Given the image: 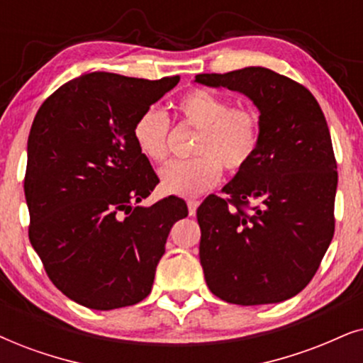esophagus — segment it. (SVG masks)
Returning <instances> with one entry per match:
<instances>
[{"mask_svg":"<svg viewBox=\"0 0 363 363\" xmlns=\"http://www.w3.org/2000/svg\"><path fill=\"white\" fill-rule=\"evenodd\" d=\"M197 206H199V201H197V199H189V201H187V208H189V214L191 216L196 214Z\"/></svg>","mask_w":363,"mask_h":363,"instance_id":"34e87169","label":"esophagus"}]
</instances>
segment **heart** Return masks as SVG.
<instances>
[{"label":"heart","instance_id":"heart-1","mask_svg":"<svg viewBox=\"0 0 363 363\" xmlns=\"http://www.w3.org/2000/svg\"><path fill=\"white\" fill-rule=\"evenodd\" d=\"M184 125L196 128L194 159L176 160L160 171V187L169 194L199 196L219 182L223 167L240 172L258 154L263 137L261 113L251 105H231L224 95L206 89L186 91L177 102ZM132 137L139 152L150 162L169 157L171 123L162 110L144 108L137 116Z\"/></svg>","mask_w":363,"mask_h":363}]
</instances>
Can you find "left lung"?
Wrapping results in <instances>:
<instances>
[{
  "mask_svg": "<svg viewBox=\"0 0 363 363\" xmlns=\"http://www.w3.org/2000/svg\"><path fill=\"white\" fill-rule=\"evenodd\" d=\"M196 82L253 100L263 121L258 154L197 208L209 290L235 305L279 303L311 281L335 233L337 160L308 89L263 67L201 73Z\"/></svg>",
  "mask_w": 363,
  "mask_h": 363,
  "instance_id": "obj_1",
  "label": "left lung"
}]
</instances>
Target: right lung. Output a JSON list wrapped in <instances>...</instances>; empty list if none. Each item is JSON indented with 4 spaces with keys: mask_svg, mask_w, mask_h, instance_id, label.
Wrapping results in <instances>:
<instances>
[{
    "mask_svg": "<svg viewBox=\"0 0 363 363\" xmlns=\"http://www.w3.org/2000/svg\"><path fill=\"white\" fill-rule=\"evenodd\" d=\"M181 77L132 79L94 72L41 104L28 137V236L63 295L91 310L139 303L152 290L181 197L134 206L159 184L132 127Z\"/></svg>",
    "mask_w": 363,
    "mask_h": 363,
    "instance_id": "1",
    "label": "right lung"
}]
</instances>
